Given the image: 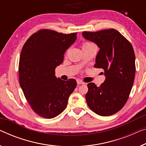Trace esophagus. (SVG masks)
I'll list each match as a JSON object with an SVG mask.
<instances>
[{
  "label": "esophagus",
  "instance_id": "esophagus-1",
  "mask_svg": "<svg viewBox=\"0 0 146 146\" xmlns=\"http://www.w3.org/2000/svg\"><path fill=\"white\" fill-rule=\"evenodd\" d=\"M77 84L78 85H84V84H85V83H84V82H82V80H77Z\"/></svg>",
  "mask_w": 146,
  "mask_h": 146
}]
</instances>
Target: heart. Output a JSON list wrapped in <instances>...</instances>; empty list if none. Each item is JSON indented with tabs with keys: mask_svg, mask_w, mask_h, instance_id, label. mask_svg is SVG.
I'll return each instance as SVG.
<instances>
[{
	"mask_svg": "<svg viewBox=\"0 0 146 146\" xmlns=\"http://www.w3.org/2000/svg\"><path fill=\"white\" fill-rule=\"evenodd\" d=\"M90 44H92V43H88V42H86V43H84L83 44V46H85V45H90Z\"/></svg>",
	"mask_w": 146,
	"mask_h": 146,
	"instance_id": "1",
	"label": "heart"
}]
</instances>
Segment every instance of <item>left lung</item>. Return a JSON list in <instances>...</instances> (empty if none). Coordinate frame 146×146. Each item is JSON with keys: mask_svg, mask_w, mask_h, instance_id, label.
Segmentation results:
<instances>
[{"mask_svg": "<svg viewBox=\"0 0 146 146\" xmlns=\"http://www.w3.org/2000/svg\"><path fill=\"white\" fill-rule=\"evenodd\" d=\"M82 35L99 47L94 66L104 70L105 76L99 87L94 83L88 84V105L99 115H112L124 107L133 86L136 72L134 48L115 29L84 31Z\"/></svg>", "mask_w": 146, "mask_h": 146, "instance_id": "left-lung-1", "label": "left lung"}]
</instances>
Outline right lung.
<instances>
[{"mask_svg":"<svg viewBox=\"0 0 146 146\" xmlns=\"http://www.w3.org/2000/svg\"><path fill=\"white\" fill-rule=\"evenodd\" d=\"M76 33L64 34L41 29L27 40L19 61V81L32 109L45 119H52L66 109L76 81L55 76V68L66 50L76 39Z\"/></svg>","mask_w":146,"mask_h":146,"instance_id":"1","label":"right lung"}]
</instances>
